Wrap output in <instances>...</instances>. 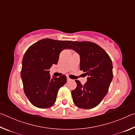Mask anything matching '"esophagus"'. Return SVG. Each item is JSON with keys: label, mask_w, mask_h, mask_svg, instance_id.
<instances>
[{"label": "esophagus", "mask_w": 135, "mask_h": 135, "mask_svg": "<svg viewBox=\"0 0 135 135\" xmlns=\"http://www.w3.org/2000/svg\"><path fill=\"white\" fill-rule=\"evenodd\" d=\"M67 81H69L71 80V79L70 77H67Z\"/></svg>", "instance_id": "1"}]
</instances>
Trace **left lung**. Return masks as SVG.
<instances>
[{"label": "left lung", "mask_w": 135, "mask_h": 135, "mask_svg": "<svg viewBox=\"0 0 135 135\" xmlns=\"http://www.w3.org/2000/svg\"><path fill=\"white\" fill-rule=\"evenodd\" d=\"M68 49L79 55L80 69L88 76L84 85L76 80L77 88L71 91L73 102L80 108H94L105 97L113 80L111 59L102 47L92 42H72Z\"/></svg>", "instance_id": "1"}]
</instances>
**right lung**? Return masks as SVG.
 Listing matches in <instances>:
<instances>
[{"label":"right lung","mask_w":135,"mask_h":135,"mask_svg":"<svg viewBox=\"0 0 135 135\" xmlns=\"http://www.w3.org/2000/svg\"><path fill=\"white\" fill-rule=\"evenodd\" d=\"M71 42L44 38L27 50L22 59L21 76L25 94L34 106L47 108L55 102L57 93L67 82V77H52L49 70L58 64L61 51L68 49Z\"/></svg>","instance_id":"right-lung-1"}]
</instances>
